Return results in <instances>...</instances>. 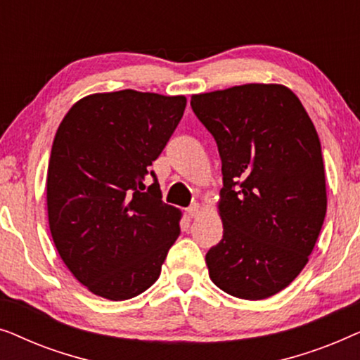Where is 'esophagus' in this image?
I'll return each mask as SVG.
<instances>
[{
	"instance_id": "34e87169",
	"label": "esophagus",
	"mask_w": 360,
	"mask_h": 360,
	"mask_svg": "<svg viewBox=\"0 0 360 360\" xmlns=\"http://www.w3.org/2000/svg\"><path fill=\"white\" fill-rule=\"evenodd\" d=\"M200 205L198 203H193L191 206H188V208H186V213H188V216L190 218H196V216L200 214Z\"/></svg>"
}]
</instances>
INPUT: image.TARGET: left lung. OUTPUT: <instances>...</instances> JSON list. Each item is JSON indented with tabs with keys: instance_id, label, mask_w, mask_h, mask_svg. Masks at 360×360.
I'll return each mask as SVG.
<instances>
[{
	"instance_id": "8db88e82",
	"label": "left lung",
	"mask_w": 360,
	"mask_h": 360,
	"mask_svg": "<svg viewBox=\"0 0 360 360\" xmlns=\"http://www.w3.org/2000/svg\"><path fill=\"white\" fill-rule=\"evenodd\" d=\"M214 137L223 239L206 254L210 278L243 300L288 287L308 262L326 216L321 144L298 96L248 83L191 96Z\"/></svg>"
}]
</instances>
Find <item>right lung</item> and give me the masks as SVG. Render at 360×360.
Instances as JSON below:
<instances>
[{
	"label": "right lung",
	"instance_id": "obj_1",
	"mask_svg": "<svg viewBox=\"0 0 360 360\" xmlns=\"http://www.w3.org/2000/svg\"><path fill=\"white\" fill-rule=\"evenodd\" d=\"M185 106V96L95 93L58 126L47 170L49 228L63 264L98 297L121 302L146 292L179 238L181 213L162 201L150 165Z\"/></svg>",
	"mask_w": 360,
	"mask_h": 360
}]
</instances>
